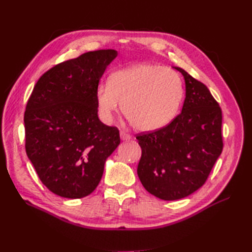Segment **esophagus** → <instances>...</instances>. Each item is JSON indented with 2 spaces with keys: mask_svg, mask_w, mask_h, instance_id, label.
Segmentation results:
<instances>
[{
  "mask_svg": "<svg viewBox=\"0 0 252 252\" xmlns=\"http://www.w3.org/2000/svg\"><path fill=\"white\" fill-rule=\"evenodd\" d=\"M120 138H121L122 141H130L131 138H132V136L130 134H127V133L121 131L120 132Z\"/></svg>",
  "mask_w": 252,
  "mask_h": 252,
  "instance_id": "esophagus-1",
  "label": "esophagus"
}]
</instances>
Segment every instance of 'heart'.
I'll list each match as a JSON object with an SVG mask.
<instances>
[{
    "label": "heart",
    "mask_w": 252,
    "mask_h": 252,
    "mask_svg": "<svg viewBox=\"0 0 252 252\" xmlns=\"http://www.w3.org/2000/svg\"><path fill=\"white\" fill-rule=\"evenodd\" d=\"M184 98L179 73L160 65L138 63L110 74L95 90L98 116L109 123L121 109L135 129L155 131L173 121Z\"/></svg>",
    "instance_id": "b5f03b06"
}]
</instances>
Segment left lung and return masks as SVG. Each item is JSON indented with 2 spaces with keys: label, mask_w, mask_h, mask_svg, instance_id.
<instances>
[{
  "label": "left lung",
  "mask_w": 252,
  "mask_h": 252,
  "mask_svg": "<svg viewBox=\"0 0 252 252\" xmlns=\"http://www.w3.org/2000/svg\"><path fill=\"white\" fill-rule=\"evenodd\" d=\"M185 79L180 115L167 126L136 135L142 148L137 175L145 189L178 200L199 189L223 149L222 111L202 82L174 67Z\"/></svg>",
  "instance_id": "8db88e82"
}]
</instances>
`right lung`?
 Listing matches in <instances>:
<instances>
[{"label":"right lung","instance_id":"1","mask_svg":"<svg viewBox=\"0 0 252 252\" xmlns=\"http://www.w3.org/2000/svg\"><path fill=\"white\" fill-rule=\"evenodd\" d=\"M115 50L88 52L51 68L27 101L26 153L42 183L76 199L97 187L106 159L120 144L119 130L98 119L95 90Z\"/></svg>","mask_w":252,"mask_h":252}]
</instances>
